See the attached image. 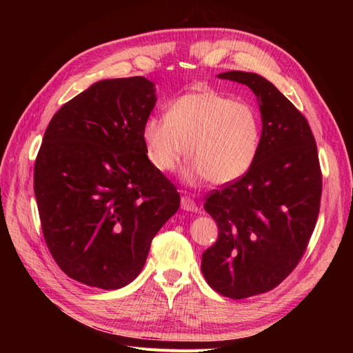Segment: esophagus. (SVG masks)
Listing matches in <instances>:
<instances>
[{
  "label": "esophagus",
  "instance_id": "1",
  "mask_svg": "<svg viewBox=\"0 0 353 353\" xmlns=\"http://www.w3.org/2000/svg\"><path fill=\"white\" fill-rule=\"evenodd\" d=\"M181 209H184L187 212H197V205L193 199H190L188 196L181 197Z\"/></svg>",
  "mask_w": 353,
  "mask_h": 353
}]
</instances>
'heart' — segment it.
I'll use <instances>...</instances> for the list:
<instances>
[{"instance_id":"obj_1","label":"heart","mask_w":353,"mask_h":353,"mask_svg":"<svg viewBox=\"0 0 353 353\" xmlns=\"http://www.w3.org/2000/svg\"><path fill=\"white\" fill-rule=\"evenodd\" d=\"M259 116L248 103L221 92H190L168 105L165 119L143 125L147 159L159 172H172L187 157L188 178L231 184L249 172L261 147Z\"/></svg>"}]
</instances>
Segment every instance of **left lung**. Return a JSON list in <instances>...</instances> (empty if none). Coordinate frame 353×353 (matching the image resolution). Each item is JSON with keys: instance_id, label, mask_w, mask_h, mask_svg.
<instances>
[{"instance_id": "obj_1", "label": "left lung", "mask_w": 353, "mask_h": 353, "mask_svg": "<svg viewBox=\"0 0 353 353\" xmlns=\"http://www.w3.org/2000/svg\"><path fill=\"white\" fill-rule=\"evenodd\" d=\"M218 78L254 92L262 135L249 172L206 197L219 236L201 256V272L219 294L245 299L272 290L301 262L319 213L323 174L306 117L270 81L241 70Z\"/></svg>"}]
</instances>
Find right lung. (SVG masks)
I'll list each match as a JSON object with an SVG mask.
<instances>
[{"mask_svg":"<svg viewBox=\"0 0 353 353\" xmlns=\"http://www.w3.org/2000/svg\"><path fill=\"white\" fill-rule=\"evenodd\" d=\"M154 104L143 77L104 79L63 104L42 138L34 168L42 234L60 270L85 285L135 280L179 209L176 187L145 154Z\"/></svg>","mask_w":353,"mask_h":353,"instance_id":"add662e5","label":"right lung"}]
</instances>
